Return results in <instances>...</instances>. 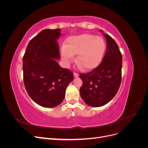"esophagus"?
Returning <instances> with one entry per match:
<instances>
[{"label":"esophagus","instance_id":"34e87169","mask_svg":"<svg viewBox=\"0 0 148 148\" xmlns=\"http://www.w3.org/2000/svg\"><path fill=\"white\" fill-rule=\"evenodd\" d=\"M73 75H74V77H76V78L78 77V76H79V75L78 73H74Z\"/></svg>","mask_w":148,"mask_h":148}]
</instances>
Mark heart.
<instances>
[{
    "mask_svg": "<svg viewBox=\"0 0 148 148\" xmlns=\"http://www.w3.org/2000/svg\"><path fill=\"white\" fill-rule=\"evenodd\" d=\"M106 48V42L101 37L90 34L73 36L66 40L62 48L61 57L69 65L77 55V62L86 70L95 69L100 64Z\"/></svg>",
    "mask_w": 148,
    "mask_h": 148,
    "instance_id": "1",
    "label": "heart"
}]
</instances>
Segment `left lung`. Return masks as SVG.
<instances>
[{
  "label": "left lung",
  "instance_id": "left-lung-1",
  "mask_svg": "<svg viewBox=\"0 0 148 148\" xmlns=\"http://www.w3.org/2000/svg\"><path fill=\"white\" fill-rule=\"evenodd\" d=\"M103 34L107 41V51L101 64L90 72L79 75L83 81L80 95L91 107H101L112 99L122 79V53L114 39L107 34Z\"/></svg>",
  "mask_w": 148,
  "mask_h": 148
}]
</instances>
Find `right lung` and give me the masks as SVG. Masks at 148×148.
Wrapping results in <instances>:
<instances>
[{
	"mask_svg": "<svg viewBox=\"0 0 148 148\" xmlns=\"http://www.w3.org/2000/svg\"><path fill=\"white\" fill-rule=\"evenodd\" d=\"M61 29L41 31L29 41L23 57V82L32 100L44 107H54L63 101L73 73L63 69L59 44Z\"/></svg>",
	"mask_w": 148,
	"mask_h": 148,
	"instance_id": "right-lung-1",
	"label": "right lung"
}]
</instances>
